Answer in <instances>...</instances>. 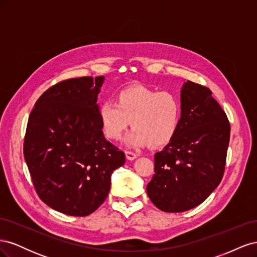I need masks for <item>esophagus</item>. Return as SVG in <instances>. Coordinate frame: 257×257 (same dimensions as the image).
Instances as JSON below:
<instances>
[{
    "instance_id": "1",
    "label": "esophagus",
    "mask_w": 257,
    "mask_h": 257,
    "mask_svg": "<svg viewBox=\"0 0 257 257\" xmlns=\"http://www.w3.org/2000/svg\"><path fill=\"white\" fill-rule=\"evenodd\" d=\"M125 157H126L127 160L133 161L137 158V154L134 153V152H132V151H125Z\"/></svg>"
}]
</instances>
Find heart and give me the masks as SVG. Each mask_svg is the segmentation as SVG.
<instances>
[{"label":"heart","instance_id":"heart-1","mask_svg":"<svg viewBox=\"0 0 257 257\" xmlns=\"http://www.w3.org/2000/svg\"><path fill=\"white\" fill-rule=\"evenodd\" d=\"M181 115V102L176 94L147 87L123 90L116 95L115 102L106 100L98 109L100 127L111 141H119L131 121L134 128L126 138L131 147L168 144L177 134Z\"/></svg>","mask_w":257,"mask_h":257}]
</instances>
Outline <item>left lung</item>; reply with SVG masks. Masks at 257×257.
<instances>
[{"label": "left lung", "mask_w": 257, "mask_h": 257, "mask_svg": "<svg viewBox=\"0 0 257 257\" xmlns=\"http://www.w3.org/2000/svg\"><path fill=\"white\" fill-rule=\"evenodd\" d=\"M182 115L177 134L154 154L148 196L165 212L198 206L220 184L229 144L227 115L205 85L190 80L181 89Z\"/></svg>", "instance_id": "obj_1"}]
</instances>
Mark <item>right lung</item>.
Returning a JSON list of instances; mask_svg holds the SVG:
<instances>
[{
  "mask_svg": "<svg viewBox=\"0 0 257 257\" xmlns=\"http://www.w3.org/2000/svg\"><path fill=\"white\" fill-rule=\"evenodd\" d=\"M104 77L66 79L46 90L31 111L23 154L37 195L50 208L89 215L104 203L111 174L125 163L106 141L97 94Z\"/></svg>",
  "mask_w": 257,
  "mask_h": 257,
  "instance_id": "1",
  "label": "right lung"
}]
</instances>
